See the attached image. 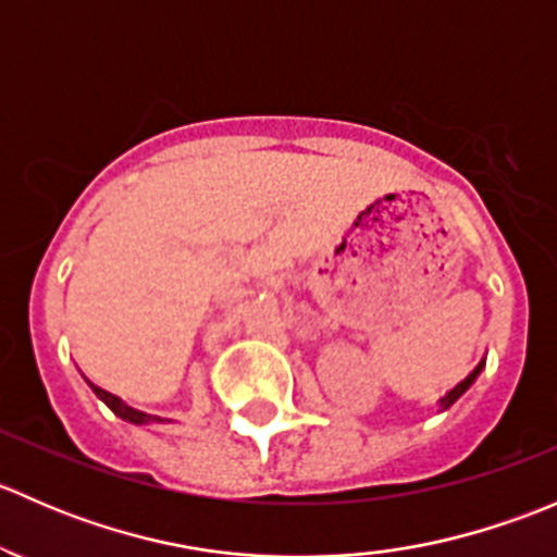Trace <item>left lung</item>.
<instances>
[{"mask_svg": "<svg viewBox=\"0 0 557 557\" xmlns=\"http://www.w3.org/2000/svg\"><path fill=\"white\" fill-rule=\"evenodd\" d=\"M482 369H485V358H482V361H480V363H476V369H474V372H471V374H469V377H466V380H460V383H458V385H455L450 393H445V398H442V401H440V407H442V409L453 407V404H455V401H458V398H460V396H463V393H466V391H469V387H471V383H474V380H476V374H480V372H482Z\"/></svg>", "mask_w": 557, "mask_h": 557, "instance_id": "1", "label": "left lung"}]
</instances>
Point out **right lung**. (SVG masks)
Returning <instances> with one entry per match:
<instances>
[{
  "mask_svg": "<svg viewBox=\"0 0 557 557\" xmlns=\"http://www.w3.org/2000/svg\"><path fill=\"white\" fill-rule=\"evenodd\" d=\"M88 385H91V391L97 393V396L102 398V401L107 404V407H110L112 412H115L117 418H121V420H128V423H134V425H143V423H164V418H159V414L139 412V409L128 407V404H123L121 398H117V396H112V393L102 391V387H97V385H94V383H88Z\"/></svg>",
  "mask_w": 557,
  "mask_h": 557,
  "instance_id": "right-lung-1",
  "label": "right lung"
}]
</instances>
